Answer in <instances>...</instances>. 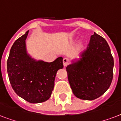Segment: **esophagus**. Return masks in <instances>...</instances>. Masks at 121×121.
Instances as JSON below:
<instances>
[{"label": "esophagus", "instance_id": "esophagus-1", "mask_svg": "<svg viewBox=\"0 0 121 121\" xmlns=\"http://www.w3.org/2000/svg\"><path fill=\"white\" fill-rule=\"evenodd\" d=\"M63 65L64 66H67L69 63V60L68 58H65L63 59Z\"/></svg>", "mask_w": 121, "mask_h": 121}]
</instances>
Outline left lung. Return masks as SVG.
<instances>
[{"mask_svg":"<svg viewBox=\"0 0 121 121\" xmlns=\"http://www.w3.org/2000/svg\"><path fill=\"white\" fill-rule=\"evenodd\" d=\"M81 56L66 68L68 81L77 97L92 100L103 95L111 85L114 59L107 41L95 33Z\"/></svg>","mask_w":121,"mask_h":121,"instance_id":"1","label":"left lung"}]
</instances>
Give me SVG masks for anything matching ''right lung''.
<instances>
[{
  "instance_id": "obj_1",
  "label": "right lung",
  "mask_w": 121,
  "mask_h": 121,
  "mask_svg": "<svg viewBox=\"0 0 121 121\" xmlns=\"http://www.w3.org/2000/svg\"><path fill=\"white\" fill-rule=\"evenodd\" d=\"M28 33L29 31L11 47L7 63V73L17 95L30 103H40L51 97L57 71L63 68V58L51 63L31 58L26 48Z\"/></svg>"
}]
</instances>
